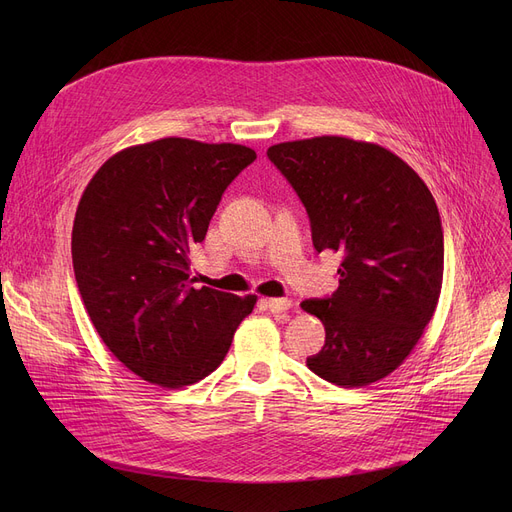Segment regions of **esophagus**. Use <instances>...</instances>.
Returning <instances> with one entry per match:
<instances>
[{
    "mask_svg": "<svg viewBox=\"0 0 512 512\" xmlns=\"http://www.w3.org/2000/svg\"><path fill=\"white\" fill-rule=\"evenodd\" d=\"M265 305L274 315H280L292 307V301L290 299H270V301H265Z\"/></svg>",
    "mask_w": 512,
    "mask_h": 512,
    "instance_id": "34e87169",
    "label": "esophagus"
}]
</instances>
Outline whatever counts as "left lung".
Masks as SVG:
<instances>
[{"label":"left lung","instance_id":"left-lung-1","mask_svg":"<svg viewBox=\"0 0 512 512\" xmlns=\"http://www.w3.org/2000/svg\"><path fill=\"white\" fill-rule=\"evenodd\" d=\"M267 157L301 197L315 251L344 255L332 297L301 303L326 328L307 367L342 388L386 378L440 299L444 234L432 193L407 161L367 141L326 134L272 145Z\"/></svg>","mask_w":512,"mask_h":512}]
</instances>
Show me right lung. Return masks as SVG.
Masks as SVG:
<instances>
[{
	"instance_id": "1",
	"label": "right lung",
	"mask_w": 512,
	"mask_h": 512,
	"mask_svg": "<svg viewBox=\"0 0 512 512\" xmlns=\"http://www.w3.org/2000/svg\"><path fill=\"white\" fill-rule=\"evenodd\" d=\"M257 153L168 137L118 151L76 207L72 265L105 346L141 380L191 386L220 367L255 303L191 280V249Z\"/></svg>"
}]
</instances>
